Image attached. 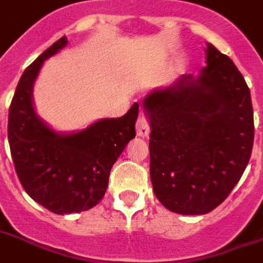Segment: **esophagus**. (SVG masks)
Here are the masks:
<instances>
[{"mask_svg": "<svg viewBox=\"0 0 263 263\" xmlns=\"http://www.w3.org/2000/svg\"><path fill=\"white\" fill-rule=\"evenodd\" d=\"M136 134L140 138H147L149 135V124L144 116H139L136 121Z\"/></svg>", "mask_w": 263, "mask_h": 263, "instance_id": "esophagus-1", "label": "esophagus"}]
</instances>
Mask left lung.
<instances>
[{
	"mask_svg": "<svg viewBox=\"0 0 263 263\" xmlns=\"http://www.w3.org/2000/svg\"><path fill=\"white\" fill-rule=\"evenodd\" d=\"M206 67L143 100L151 127L149 175L165 209L202 215L239 182L254 142L250 89L233 60L210 43Z\"/></svg>",
	"mask_w": 263,
	"mask_h": 263,
	"instance_id": "left-lung-1",
	"label": "left lung"
}]
</instances>
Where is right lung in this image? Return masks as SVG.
Returning <instances> with one entry per match:
<instances>
[{
  "mask_svg": "<svg viewBox=\"0 0 263 263\" xmlns=\"http://www.w3.org/2000/svg\"><path fill=\"white\" fill-rule=\"evenodd\" d=\"M68 44L64 36L44 50L20 79L9 108L8 139L18 179L32 199L54 214L96 206L112 165L135 138L139 104L121 118L100 119L76 132L54 131L37 115L33 85L44 61Z\"/></svg>",
  "mask_w": 263,
  "mask_h": 263,
  "instance_id": "1",
  "label": "right lung"
}]
</instances>
